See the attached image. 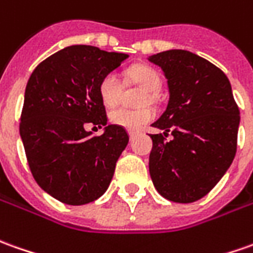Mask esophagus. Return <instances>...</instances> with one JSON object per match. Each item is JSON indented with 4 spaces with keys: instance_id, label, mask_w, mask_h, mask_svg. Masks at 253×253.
I'll return each mask as SVG.
<instances>
[{
    "instance_id": "1",
    "label": "esophagus",
    "mask_w": 253,
    "mask_h": 253,
    "mask_svg": "<svg viewBox=\"0 0 253 253\" xmlns=\"http://www.w3.org/2000/svg\"><path fill=\"white\" fill-rule=\"evenodd\" d=\"M135 131H128V135H130V138H131V140H133L134 137H135Z\"/></svg>"
}]
</instances>
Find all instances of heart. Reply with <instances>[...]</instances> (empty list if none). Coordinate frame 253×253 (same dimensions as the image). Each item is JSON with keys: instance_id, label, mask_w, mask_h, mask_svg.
Segmentation results:
<instances>
[{"instance_id": "1", "label": "heart", "mask_w": 253, "mask_h": 253, "mask_svg": "<svg viewBox=\"0 0 253 253\" xmlns=\"http://www.w3.org/2000/svg\"><path fill=\"white\" fill-rule=\"evenodd\" d=\"M130 80L140 85L141 88H144L147 92V95H144L141 105H145L147 102L154 101V92L159 90L162 80L159 73L155 69L149 68V66H135L128 72ZM98 92L99 98L102 101V104L106 108H113L115 105L119 102L120 92H122V84H120L119 77L116 73H108L102 77V80L99 82L98 85ZM154 119V112L149 108H142L137 111L126 109V108H118L109 113V120L116 126L123 127L127 130H140L145 125H148L151 120Z\"/></svg>"}]
</instances>
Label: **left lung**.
<instances>
[{
	"mask_svg": "<svg viewBox=\"0 0 253 253\" xmlns=\"http://www.w3.org/2000/svg\"><path fill=\"white\" fill-rule=\"evenodd\" d=\"M162 69L169 101L152 127L149 174L163 198L190 204L205 197L224 176L237 151L240 111L227 76L185 49L147 58ZM172 131L173 138L164 137Z\"/></svg>",
	"mask_w": 253,
	"mask_h": 253,
	"instance_id": "8db88e82",
	"label": "left lung"
}]
</instances>
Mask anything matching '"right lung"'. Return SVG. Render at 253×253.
<instances>
[{"label":"right lung","instance_id":"obj_1","mask_svg":"<svg viewBox=\"0 0 253 253\" xmlns=\"http://www.w3.org/2000/svg\"><path fill=\"white\" fill-rule=\"evenodd\" d=\"M128 58L92 45H70L34 69L27 82L20 138L37 184L68 205L102 197L128 144L123 127L106 126L98 85ZM88 123L105 126L94 137Z\"/></svg>","mask_w":253,"mask_h":253}]
</instances>
